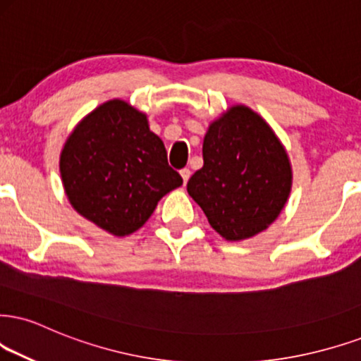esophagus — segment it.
<instances>
[{"label": "esophagus", "instance_id": "34e87169", "mask_svg": "<svg viewBox=\"0 0 361 361\" xmlns=\"http://www.w3.org/2000/svg\"><path fill=\"white\" fill-rule=\"evenodd\" d=\"M180 177H182V182H184V185L188 184V180L190 179V171H189V169H182Z\"/></svg>", "mask_w": 361, "mask_h": 361}]
</instances>
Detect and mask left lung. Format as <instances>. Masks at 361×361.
Wrapping results in <instances>:
<instances>
[{
    "label": "left lung",
    "mask_w": 361,
    "mask_h": 361,
    "mask_svg": "<svg viewBox=\"0 0 361 361\" xmlns=\"http://www.w3.org/2000/svg\"><path fill=\"white\" fill-rule=\"evenodd\" d=\"M204 166L188 192L226 241L268 229L286 206L293 169L284 145L259 114L233 105L204 135Z\"/></svg>",
    "instance_id": "8db88e82"
}]
</instances>
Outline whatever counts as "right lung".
<instances>
[{
    "instance_id": "right-lung-1",
    "label": "right lung",
    "mask_w": 361,
    "mask_h": 361,
    "mask_svg": "<svg viewBox=\"0 0 361 361\" xmlns=\"http://www.w3.org/2000/svg\"><path fill=\"white\" fill-rule=\"evenodd\" d=\"M60 176L75 211L117 238L140 229L160 199L182 185L147 115L120 99L77 123L61 149Z\"/></svg>"
}]
</instances>
